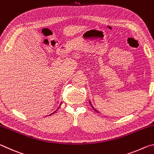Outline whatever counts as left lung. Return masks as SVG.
<instances>
[{
    "instance_id": "1",
    "label": "left lung",
    "mask_w": 154,
    "mask_h": 154,
    "mask_svg": "<svg viewBox=\"0 0 154 154\" xmlns=\"http://www.w3.org/2000/svg\"><path fill=\"white\" fill-rule=\"evenodd\" d=\"M90 104H91V103H90ZM91 105H92V104H91ZM92 107H93V106H92ZM93 108H94V107H93ZM94 110H95V111H96V109H95L94 108Z\"/></svg>"
}]
</instances>
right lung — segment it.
I'll use <instances>...</instances> for the list:
<instances>
[{
	"label": "right lung",
	"instance_id": "right-lung-1",
	"mask_svg": "<svg viewBox=\"0 0 154 154\" xmlns=\"http://www.w3.org/2000/svg\"><path fill=\"white\" fill-rule=\"evenodd\" d=\"M54 112H56V111H54ZM52 113H51V114H52Z\"/></svg>",
	"mask_w": 154,
	"mask_h": 154
}]
</instances>
